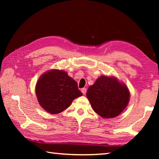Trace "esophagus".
Listing matches in <instances>:
<instances>
[{
    "label": "esophagus",
    "instance_id": "obj_1",
    "mask_svg": "<svg viewBox=\"0 0 159 159\" xmlns=\"http://www.w3.org/2000/svg\"><path fill=\"white\" fill-rule=\"evenodd\" d=\"M81 92H82V93L84 94V95H85V94L86 92H87V89H86V88H83V89H81Z\"/></svg>",
    "mask_w": 159,
    "mask_h": 159
}]
</instances>
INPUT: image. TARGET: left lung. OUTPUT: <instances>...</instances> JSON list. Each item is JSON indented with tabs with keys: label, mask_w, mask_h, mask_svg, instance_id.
<instances>
[{
	"label": "left lung",
	"mask_w": 159,
	"mask_h": 159,
	"mask_svg": "<svg viewBox=\"0 0 159 159\" xmlns=\"http://www.w3.org/2000/svg\"><path fill=\"white\" fill-rule=\"evenodd\" d=\"M87 97L93 110L104 118H112L120 115L129 102L127 87L114 77L102 76L91 85Z\"/></svg>",
	"instance_id": "8db88e82"
}]
</instances>
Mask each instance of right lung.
Here are the masks:
<instances>
[{"mask_svg":"<svg viewBox=\"0 0 159 159\" xmlns=\"http://www.w3.org/2000/svg\"><path fill=\"white\" fill-rule=\"evenodd\" d=\"M35 92L40 105L51 114L62 112L73 100L83 95L75 80L58 70L43 74L36 84Z\"/></svg>","mask_w":159,"mask_h":159,"instance_id":"obj_1","label":"right lung"}]
</instances>
